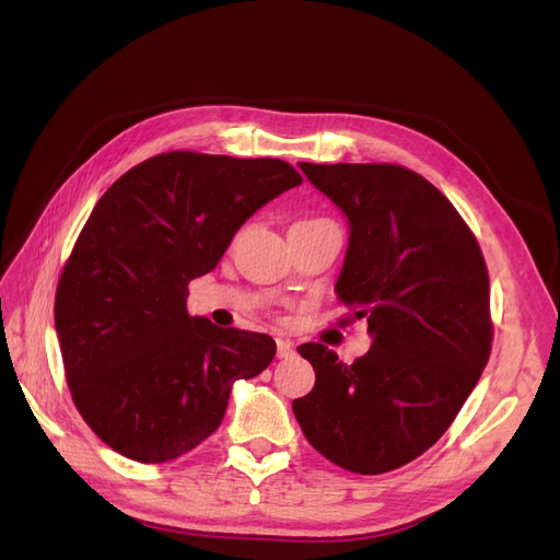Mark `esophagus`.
I'll return each instance as SVG.
<instances>
[{
	"label": "esophagus",
	"mask_w": 560,
	"mask_h": 560,
	"mask_svg": "<svg viewBox=\"0 0 560 560\" xmlns=\"http://www.w3.org/2000/svg\"><path fill=\"white\" fill-rule=\"evenodd\" d=\"M278 358L280 360L294 358V346L290 341H282V338H278Z\"/></svg>",
	"instance_id": "esophagus-1"
}]
</instances>
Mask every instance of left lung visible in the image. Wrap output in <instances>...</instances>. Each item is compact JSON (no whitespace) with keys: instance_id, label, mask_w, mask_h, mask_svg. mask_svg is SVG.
Returning <instances> with one entry per match:
<instances>
[{"instance_id":"left-lung-1","label":"left lung","mask_w":560,"mask_h":560,"mask_svg":"<svg viewBox=\"0 0 560 560\" xmlns=\"http://www.w3.org/2000/svg\"><path fill=\"white\" fill-rule=\"evenodd\" d=\"M343 210L350 243L336 294L374 343L352 364L296 350L315 387L292 409L311 446L358 474L393 471L439 442L490 358L481 247L451 200L395 163H299Z\"/></svg>"}]
</instances>
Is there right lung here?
<instances>
[{
  "instance_id": "1",
  "label": "right lung",
  "mask_w": 560,
  "mask_h": 560,
  "mask_svg": "<svg viewBox=\"0 0 560 560\" xmlns=\"http://www.w3.org/2000/svg\"><path fill=\"white\" fill-rule=\"evenodd\" d=\"M303 179L278 159L167 151L97 200L56 290V331L74 406L103 442L167 463L219 428L235 381L276 358L268 334L186 311L235 231Z\"/></svg>"
}]
</instances>
